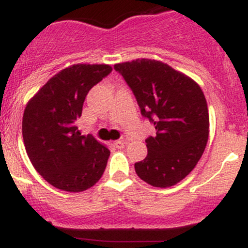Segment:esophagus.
Segmentation results:
<instances>
[{
	"label": "esophagus",
	"instance_id": "obj_1",
	"mask_svg": "<svg viewBox=\"0 0 248 248\" xmlns=\"http://www.w3.org/2000/svg\"><path fill=\"white\" fill-rule=\"evenodd\" d=\"M124 144H126V141H124V140L114 141V146H115V148H117V149H122L124 146Z\"/></svg>",
	"mask_w": 248,
	"mask_h": 248
}]
</instances>
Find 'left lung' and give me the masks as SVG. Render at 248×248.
Masks as SVG:
<instances>
[{
	"label": "left lung",
	"mask_w": 248,
	"mask_h": 248,
	"mask_svg": "<svg viewBox=\"0 0 248 248\" xmlns=\"http://www.w3.org/2000/svg\"><path fill=\"white\" fill-rule=\"evenodd\" d=\"M114 69L156 129L145 139L148 155L134 163L136 173L156 188L177 184L194 170L207 144L210 117L200 86L157 60L137 59Z\"/></svg>",
	"instance_id": "left-lung-1"
}]
</instances>
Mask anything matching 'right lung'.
<instances>
[{
    "instance_id": "1",
    "label": "right lung",
    "mask_w": 248,
    "mask_h": 248,
    "mask_svg": "<svg viewBox=\"0 0 248 248\" xmlns=\"http://www.w3.org/2000/svg\"><path fill=\"white\" fill-rule=\"evenodd\" d=\"M111 71L105 64L69 66L49 78L26 105L25 150L35 170L54 188L87 190L104 173L110 150L91 134L81 136L76 124L87 93Z\"/></svg>"
}]
</instances>
